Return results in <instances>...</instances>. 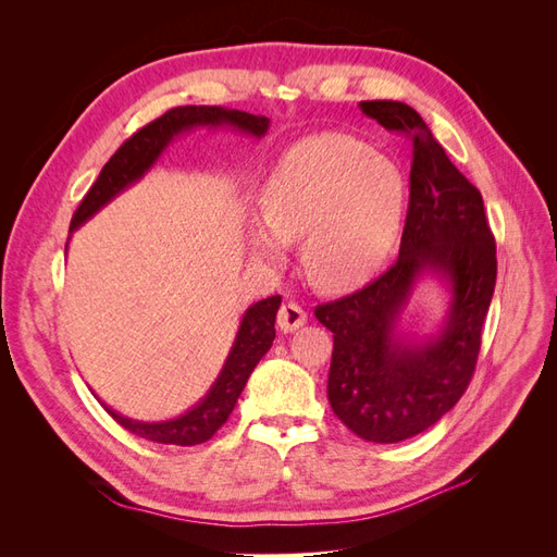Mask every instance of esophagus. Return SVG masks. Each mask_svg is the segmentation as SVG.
Masks as SVG:
<instances>
[{"label":"esophagus","instance_id":"obj_1","mask_svg":"<svg viewBox=\"0 0 557 557\" xmlns=\"http://www.w3.org/2000/svg\"><path fill=\"white\" fill-rule=\"evenodd\" d=\"M276 323H278V327L283 332H295V330H299L301 325L307 323V311L301 309V307H297V305H290V301H288V305H283L278 309Z\"/></svg>","mask_w":557,"mask_h":557}]
</instances>
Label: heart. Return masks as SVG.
I'll return each mask as SVG.
<instances>
[{
	"label": "heart",
	"instance_id": "1",
	"mask_svg": "<svg viewBox=\"0 0 557 557\" xmlns=\"http://www.w3.org/2000/svg\"><path fill=\"white\" fill-rule=\"evenodd\" d=\"M404 181L393 162L344 134H313L285 153L262 188L252 256L283 260V244L305 239L307 276L346 290L372 276L397 237Z\"/></svg>",
	"mask_w": 557,
	"mask_h": 557
}]
</instances>
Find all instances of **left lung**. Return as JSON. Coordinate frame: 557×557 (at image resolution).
I'll return each mask as SVG.
<instances>
[{"label": "left lung", "instance_id": "1", "mask_svg": "<svg viewBox=\"0 0 557 557\" xmlns=\"http://www.w3.org/2000/svg\"><path fill=\"white\" fill-rule=\"evenodd\" d=\"M364 115L413 146L409 211L399 258L362 290L315 307L334 336L327 399L360 440L397 444L425 432L465 395L481 350V330L495 293V237L483 197L444 153L409 104L360 102ZM425 271L449 281L445 330L413 345L396 334L412 283Z\"/></svg>", "mask_w": 557, "mask_h": 557}]
</instances>
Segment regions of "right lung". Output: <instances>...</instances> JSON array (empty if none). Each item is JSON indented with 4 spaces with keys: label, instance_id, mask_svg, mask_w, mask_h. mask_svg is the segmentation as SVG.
Wrapping results in <instances>:
<instances>
[{
    "label": "right lung",
    "instance_id": "add662e5",
    "mask_svg": "<svg viewBox=\"0 0 557 557\" xmlns=\"http://www.w3.org/2000/svg\"><path fill=\"white\" fill-rule=\"evenodd\" d=\"M199 125H227L260 139L269 129V117L223 107H176L172 111H166L164 115L156 117L153 123H148L139 132H134L132 137L115 150L111 160L102 166V172H99L88 195L81 199L70 230L74 232L76 227H81L88 218H92L99 209L109 205L115 195H121L127 185L137 183L150 166L156 164V160L162 156V150L170 146L176 134ZM278 307L281 297L274 295L256 301V305L244 313L237 339L232 344V350L221 369V374H218L207 397L195 404L188 413L172 420H162V423H141V420H132L115 413L107 404L104 409L117 425H123L127 432L137 434L148 442L174 446H195L209 442L230 418L248 376L252 374V369L262 360L264 352L272 348V342L276 336L274 323Z\"/></svg>",
    "mask_w": 557,
    "mask_h": 557
}]
</instances>
